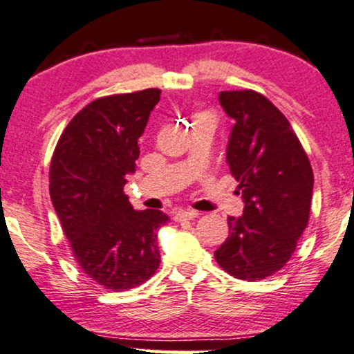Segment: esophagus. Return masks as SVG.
Segmentation results:
<instances>
[{"label": "esophagus", "mask_w": 354, "mask_h": 354, "mask_svg": "<svg viewBox=\"0 0 354 354\" xmlns=\"http://www.w3.org/2000/svg\"><path fill=\"white\" fill-rule=\"evenodd\" d=\"M198 216V212H195V210H180V212H177L176 213V220L177 221H182V220H194V218H197Z\"/></svg>", "instance_id": "1"}]
</instances>
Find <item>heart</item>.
<instances>
[{
    "label": "heart",
    "mask_w": 354,
    "mask_h": 354,
    "mask_svg": "<svg viewBox=\"0 0 354 354\" xmlns=\"http://www.w3.org/2000/svg\"><path fill=\"white\" fill-rule=\"evenodd\" d=\"M200 118H203V116H200Z\"/></svg>",
    "instance_id": "obj_1"
}]
</instances>
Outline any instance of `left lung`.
Masks as SVG:
<instances>
[{
  "label": "left lung",
  "mask_w": 354,
  "mask_h": 354,
  "mask_svg": "<svg viewBox=\"0 0 354 354\" xmlns=\"http://www.w3.org/2000/svg\"><path fill=\"white\" fill-rule=\"evenodd\" d=\"M221 108L234 121L226 164L244 208L228 216L230 236L215 251L226 272L243 281L272 276L294 254L307 228L313 172L287 118L252 90L220 91Z\"/></svg>",
  "instance_id": "8db88e82"
}]
</instances>
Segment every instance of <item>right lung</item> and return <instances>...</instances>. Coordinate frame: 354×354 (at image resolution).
Listing matches in <instances>:
<instances>
[{
    "mask_svg": "<svg viewBox=\"0 0 354 354\" xmlns=\"http://www.w3.org/2000/svg\"><path fill=\"white\" fill-rule=\"evenodd\" d=\"M159 100V88L95 100L73 116L52 156L50 200L75 261L111 290L146 282L160 263L157 231L169 216L134 210L123 192Z\"/></svg>",
    "mask_w": 354,
    "mask_h": 354,
    "instance_id": "add662e5",
    "label": "right lung"
}]
</instances>
